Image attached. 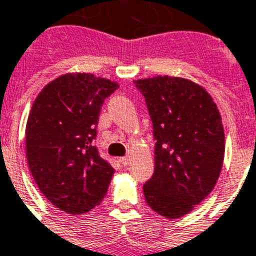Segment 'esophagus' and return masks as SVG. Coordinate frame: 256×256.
Instances as JSON below:
<instances>
[{
    "label": "esophagus",
    "mask_w": 256,
    "mask_h": 256,
    "mask_svg": "<svg viewBox=\"0 0 256 256\" xmlns=\"http://www.w3.org/2000/svg\"><path fill=\"white\" fill-rule=\"evenodd\" d=\"M120 162H121V164L124 165V166H126V165H128V162H130V158H128V156H124V158H120Z\"/></svg>",
    "instance_id": "obj_1"
}]
</instances>
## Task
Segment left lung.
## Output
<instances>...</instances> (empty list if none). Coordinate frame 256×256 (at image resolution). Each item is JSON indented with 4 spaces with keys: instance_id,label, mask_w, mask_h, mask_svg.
I'll use <instances>...</instances> for the list:
<instances>
[{
    "instance_id": "obj_1",
    "label": "left lung",
    "mask_w": 256,
    "mask_h": 256,
    "mask_svg": "<svg viewBox=\"0 0 256 256\" xmlns=\"http://www.w3.org/2000/svg\"><path fill=\"white\" fill-rule=\"evenodd\" d=\"M151 117L154 172L143 184L147 204L168 218L188 214L214 188L224 160V128L208 92L182 78L134 82Z\"/></svg>"
}]
</instances>
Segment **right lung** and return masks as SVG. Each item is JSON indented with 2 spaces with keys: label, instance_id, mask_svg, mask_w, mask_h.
I'll use <instances>...</instances> for the list:
<instances>
[{
  "label": "right lung",
  "instance_id": "right-lung-1",
  "mask_svg": "<svg viewBox=\"0 0 256 256\" xmlns=\"http://www.w3.org/2000/svg\"><path fill=\"white\" fill-rule=\"evenodd\" d=\"M120 86L91 74H66L44 87L30 112L26 152L44 196L70 214L100 204L114 169L95 146L104 100Z\"/></svg>",
  "mask_w": 256,
  "mask_h": 256
}]
</instances>
